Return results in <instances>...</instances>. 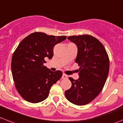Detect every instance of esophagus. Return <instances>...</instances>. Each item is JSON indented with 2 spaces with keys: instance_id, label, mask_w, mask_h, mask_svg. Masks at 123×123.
Returning <instances> with one entry per match:
<instances>
[{
  "instance_id": "1",
  "label": "esophagus",
  "mask_w": 123,
  "mask_h": 123,
  "mask_svg": "<svg viewBox=\"0 0 123 123\" xmlns=\"http://www.w3.org/2000/svg\"><path fill=\"white\" fill-rule=\"evenodd\" d=\"M68 76L67 75H66L65 74H63V75H62V78L63 79H66V78H68Z\"/></svg>"
}]
</instances>
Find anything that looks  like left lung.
I'll use <instances>...</instances> for the list:
<instances>
[{"label": "left lung", "instance_id": "obj_1", "mask_svg": "<svg viewBox=\"0 0 123 123\" xmlns=\"http://www.w3.org/2000/svg\"><path fill=\"white\" fill-rule=\"evenodd\" d=\"M68 39L77 45L75 62L80 66V78L76 80L69 78L72 87L64 94L70 102L85 105L102 90L109 73V57L102 43L91 35H74Z\"/></svg>", "mask_w": 123, "mask_h": 123}]
</instances>
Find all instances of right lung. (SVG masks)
Masks as SVG:
<instances>
[{"mask_svg":"<svg viewBox=\"0 0 123 123\" xmlns=\"http://www.w3.org/2000/svg\"><path fill=\"white\" fill-rule=\"evenodd\" d=\"M66 39V36L34 32L19 43L13 53L11 69L15 88L24 100L33 103L43 101L61 78L62 71H51L43 63L45 58L52 59L54 46Z\"/></svg>","mask_w":123,"mask_h":123,"instance_id":"obj_1","label":"right lung"}]
</instances>
